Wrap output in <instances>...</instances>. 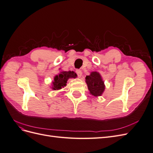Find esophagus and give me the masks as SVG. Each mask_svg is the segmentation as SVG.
<instances>
[{
    "instance_id": "obj_1",
    "label": "esophagus",
    "mask_w": 153,
    "mask_h": 153,
    "mask_svg": "<svg viewBox=\"0 0 153 153\" xmlns=\"http://www.w3.org/2000/svg\"><path fill=\"white\" fill-rule=\"evenodd\" d=\"M76 74H77L78 76L79 77V78H81V76H82V71L80 70V69H77V70L76 71Z\"/></svg>"
}]
</instances>
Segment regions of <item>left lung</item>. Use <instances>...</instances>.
<instances>
[{
  "label": "left lung",
  "mask_w": 153,
  "mask_h": 153,
  "mask_svg": "<svg viewBox=\"0 0 153 153\" xmlns=\"http://www.w3.org/2000/svg\"><path fill=\"white\" fill-rule=\"evenodd\" d=\"M85 82L90 93L94 96H100L105 91V86L102 78L98 72L93 71L86 76Z\"/></svg>",
  "instance_id": "8db88e82"
}]
</instances>
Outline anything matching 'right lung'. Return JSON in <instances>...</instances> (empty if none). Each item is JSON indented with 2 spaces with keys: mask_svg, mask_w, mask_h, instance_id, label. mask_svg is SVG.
<instances>
[{
  "mask_svg": "<svg viewBox=\"0 0 153 153\" xmlns=\"http://www.w3.org/2000/svg\"><path fill=\"white\" fill-rule=\"evenodd\" d=\"M77 76L76 74L74 71H61L57 75L54 77V80L52 82V89L59 90L66 85V83L69 78H75Z\"/></svg>",
  "mask_w": 153,
  "mask_h": 153,
  "instance_id": "1",
  "label": "right lung"
}]
</instances>
